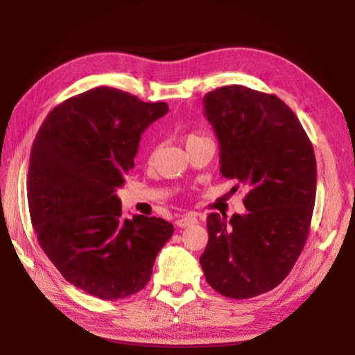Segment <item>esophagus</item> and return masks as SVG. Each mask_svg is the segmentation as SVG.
<instances>
[{
	"instance_id": "1",
	"label": "esophagus",
	"mask_w": 355,
	"mask_h": 355,
	"mask_svg": "<svg viewBox=\"0 0 355 355\" xmlns=\"http://www.w3.org/2000/svg\"><path fill=\"white\" fill-rule=\"evenodd\" d=\"M197 216L195 215H184V216H180L177 220V225L178 227H189V225L197 223Z\"/></svg>"
}]
</instances>
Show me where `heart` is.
Returning a JSON list of instances; mask_svg holds the SVG:
<instances>
[{
  "mask_svg": "<svg viewBox=\"0 0 355 355\" xmlns=\"http://www.w3.org/2000/svg\"><path fill=\"white\" fill-rule=\"evenodd\" d=\"M202 139H207V137H205V135H201V134H198V132H187L186 135H184V141H186V146L189 145V143H192V141H197V140H202Z\"/></svg>",
  "mask_w": 355,
  "mask_h": 355,
  "instance_id": "b5f03b06",
  "label": "heart"
}]
</instances>
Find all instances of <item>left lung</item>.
Listing matches in <instances>:
<instances>
[{
	"instance_id": "1",
	"label": "left lung",
	"mask_w": 355,
	"mask_h": 355,
	"mask_svg": "<svg viewBox=\"0 0 355 355\" xmlns=\"http://www.w3.org/2000/svg\"><path fill=\"white\" fill-rule=\"evenodd\" d=\"M220 140L221 173L245 186V215L210 214L200 263L207 284L230 299L276 288L304 250L315 201L314 149L277 96L243 85L202 99Z\"/></svg>"
}]
</instances>
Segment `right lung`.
I'll list each match as a JSON object with an SVG mask.
<instances>
[{
	"mask_svg": "<svg viewBox=\"0 0 355 355\" xmlns=\"http://www.w3.org/2000/svg\"><path fill=\"white\" fill-rule=\"evenodd\" d=\"M168 111L164 102L99 87L59 103L36 134L27 177L35 235L65 281L94 297L145 288L173 233L162 218L123 220L116 195L143 131Z\"/></svg>",
	"mask_w": 355,
	"mask_h": 355,
	"instance_id": "add662e5",
	"label": "right lung"
}]
</instances>
